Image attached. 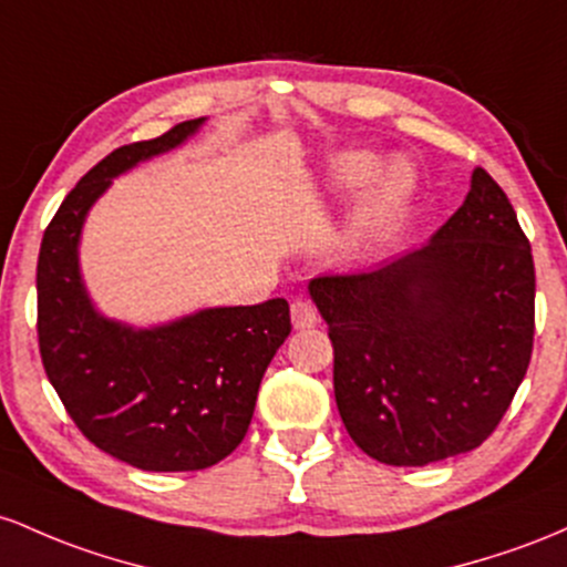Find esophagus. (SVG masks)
<instances>
[{
    "mask_svg": "<svg viewBox=\"0 0 567 567\" xmlns=\"http://www.w3.org/2000/svg\"><path fill=\"white\" fill-rule=\"evenodd\" d=\"M291 323L295 329H310L318 323V310L313 308V302L308 300H295L291 302Z\"/></svg>",
    "mask_w": 567,
    "mask_h": 567,
    "instance_id": "34e87169",
    "label": "esophagus"
}]
</instances>
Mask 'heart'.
<instances>
[{
	"label": "heart",
	"instance_id": "1",
	"mask_svg": "<svg viewBox=\"0 0 567 567\" xmlns=\"http://www.w3.org/2000/svg\"><path fill=\"white\" fill-rule=\"evenodd\" d=\"M380 163L378 157L367 155V152H351V155L340 157L337 163V184L346 189L364 187L369 179H374ZM412 193V176L404 165H388L369 189V195L361 203L359 214L353 219L351 244L353 246H378L399 227L402 221L406 203H410Z\"/></svg>",
	"mask_w": 567,
	"mask_h": 567
}]
</instances>
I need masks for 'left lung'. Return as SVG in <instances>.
Returning a JSON list of instances; mask_svg holds the SVG:
<instances>
[{"mask_svg": "<svg viewBox=\"0 0 567 567\" xmlns=\"http://www.w3.org/2000/svg\"><path fill=\"white\" fill-rule=\"evenodd\" d=\"M348 434L388 466L480 447L523 383L536 332L530 240L485 168L421 249L310 281Z\"/></svg>", "mask_w": 567, "mask_h": 567, "instance_id": "left-lung-1", "label": "left lung"}]
</instances>
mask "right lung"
<instances>
[{"label": "right lung", "mask_w": 567, "mask_h": 567, "mask_svg": "<svg viewBox=\"0 0 567 567\" xmlns=\"http://www.w3.org/2000/svg\"><path fill=\"white\" fill-rule=\"evenodd\" d=\"M203 117L93 165L42 235L37 334L48 380L99 450L144 472H198L249 431L267 364L291 332L289 302L206 308L152 329L104 318L80 276L85 216L114 176L187 142Z\"/></svg>", "instance_id": "1"}]
</instances>
